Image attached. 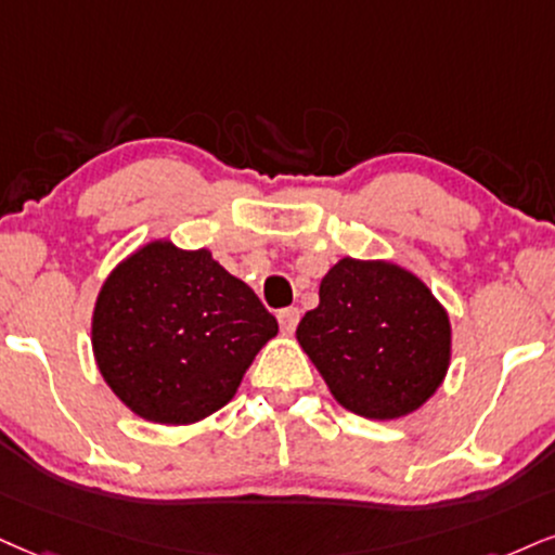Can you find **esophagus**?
<instances>
[{"mask_svg":"<svg viewBox=\"0 0 555 555\" xmlns=\"http://www.w3.org/2000/svg\"><path fill=\"white\" fill-rule=\"evenodd\" d=\"M298 319H300V311L298 309H283L278 313V321H280V330L285 334H293L298 326Z\"/></svg>","mask_w":555,"mask_h":555,"instance_id":"obj_1","label":"esophagus"}]
</instances>
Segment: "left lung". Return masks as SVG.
<instances>
[{
	"instance_id": "1",
	"label": "left lung",
	"mask_w": 555,
	"mask_h": 555,
	"mask_svg": "<svg viewBox=\"0 0 555 555\" xmlns=\"http://www.w3.org/2000/svg\"><path fill=\"white\" fill-rule=\"evenodd\" d=\"M296 339L339 406L380 422L422 409L453 358L448 309L391 259L341 257L332 264Z\"/></svg>"
}]
</instances>
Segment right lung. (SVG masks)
I'll return each instance as SVG.
<instances>
[{
    "label": "right lung",
    "mask_w": 555,
    "mask_h": 555,
    "mask_svg": "<svg viewBox=\"0 0 555 555\" xmlns=\"http://www.w3.org/2000/svg\"><path fill=\"white\" fill-rule=\"evenodd\" d=\"M89 334L100 375L135 416L190 427L234 399L278 321L210 249L152 238L105 278Z\"/></svg>",
    "instance_id": "add662e5"
}]
</instances>
